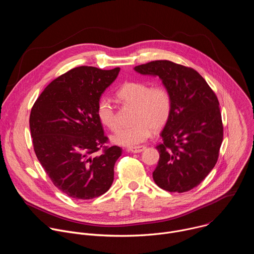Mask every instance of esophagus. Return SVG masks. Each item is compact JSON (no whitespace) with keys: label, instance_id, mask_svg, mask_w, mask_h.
I'll use <instances>...</instances> for the list:
<instances>
[{"label":"esophagus","instance_id":"34e87169","mask_svg":"<svg viewBox=\"0 0 254 254\" xmlns=\"http://www.w3.org/2000/svg\"><path fill=\"white\" fill-rule=\"evenodd\" d=\"M144 149H146V147H144V146H137V147H131V148H128L127 151V152H130V153L137 154V153L142 152Z\"/></svg>","mask_w":254,"mask_h":254}]
</instances>
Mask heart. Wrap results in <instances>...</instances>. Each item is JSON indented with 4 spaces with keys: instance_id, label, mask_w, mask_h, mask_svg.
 Here are the masks:
<instances>
[{
    "instance_id": "b5f03b06",
    "label": "heart",
    "mask_w": 254,
    "mask_h": 254,
    "mask_svg": "<svg viewBox=\"0 0 254 254\" xmlns=\"http://www.w3.org/2000/svg\"><path fill=\"white\" fill-rule=\"evenodd\" d=\"M118 97L127 105L134 107L133 126L118 130L112 141L119 146L132 147L143 142L152 133V129L162 128L172 112V98L164 86H154L147 82L130 81L118 90ZM97 117L100 123L111 130H117L115 106L108 97H101L97 103Z\"/></svg>"
}]
</instances>
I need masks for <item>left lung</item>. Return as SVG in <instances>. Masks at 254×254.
Wrapping results in <instances>:
<instances>
[{
	"label": "left lung",
	"mask_w": 254,
	"mask_h": 254,
	"mask_svg": "<svg viewBox=\"0 0 254 254\" xmlns=\"http://www.w3.org/2000/svg\"><path fill=\"white\" fill-rule=\"evenodd\" d=\"M133 69L141 75L158 76L172 98L153 179L163 190L187 192L202 182L218 159L223 139L219 101L192 68L157 60Z\"/></svg>",
	"instance_id": "1"
}]
</instances>
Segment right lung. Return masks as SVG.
Here are the masks:
<instances>
[{
  "label": "right lung",
  "mask_w": 254,
  "mask_h": 254,
  "mask_svg": "<svg viewBox=\"0 0 254 254\" xmlns=\"http://www.w3.org/2000/svg\"><path fill=\"white\" fill-rule=\"evenodd\" d=\"M121 68L80 66L54 79L34 103L30 130L36 156L53 184L67 196L89 200L114 182L120 147L105 148L97 103Z\"/></svg>",
  "instance_id": "add662e5"
}]
</instances>
